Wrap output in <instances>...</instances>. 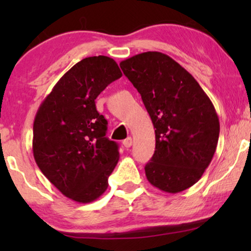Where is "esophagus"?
Listing matches in <instances>:
<instances>
[{"label":"esophagus","instance_id":"esophagus-1","mask_svg":"<svg viewBox=\"0 0 251 251\" xmlns=\"http://www.w3.org/2000/svg\"><path fill=\"white\" fill-rule=\"evenodd\" d=\"M123 145H125L126 149H129V147L132 145V138H131V137H128V138L123 140Z\"/></svg>","mask_w":251,"mask_h":251}]
</instances>
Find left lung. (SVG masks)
<instances>
[{
    "instance_id": "left-lung-1",
    "label": "left lung",
    "mask_w": 251,
    "mask_h": 251,
    "mask_svg": "<svg viewBox=\"0 0 251 251\" xmlns=\"http://www.w3.org/2000/svg\"><path fill=\"white\" fill-rule=\"evenodd\" d=\"M142 96L155 129V152L145 166L147 180L178 193L200 179L211 162L219 120L197 80L167 54L149 51L120 63Z\"/></svg>"
}]
</instances>
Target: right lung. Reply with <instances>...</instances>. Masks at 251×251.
<instances>
[{
	"label": "right lung",
	"instance_id": "1",
	"mask_svg": "<svg viewBox=\"0 0 251 251\" xmlns=\"http://www.w3.org/2000/svg\"><path fill=\"white\" fill-rule=\"evenodd\" d=\"M121 76L112 58H84L57 82L34 120L36 164L65 197L80 203L97 200L107 190L119 161V145L106 137L107 121L95 99Z\"/></svg>",
	"mask_w": 251,
	"mask_h": 251
}]
</instances>
